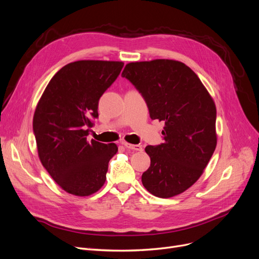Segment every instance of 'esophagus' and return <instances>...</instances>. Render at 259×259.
<instances>
[{"label": "esophagus", "mask_w": 259, "mask_h": 259, "mask_svg": "<svg viewBox=\"0 0 259 259\" xmlns=\"http://www.w3.org/2000/svg\"><path fill=\"white\" fill-rule=\"evenodd\" d=\"M123 145L127 149L132 150V151H143V147L141 145H132V144H129V143H126V142H124Z\"/></svg>", "instance_id": "34e87169"}]
</instances>
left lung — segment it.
I'll use <instances>...</instances> for the list:
<instances>
[{
  "mask_svg": "<svg viewBox=\"0 0 259 259\" xmlns=\"http://www.w3.org/2000/svg\"><path fill=\"white\" fill-rule=\"evenodd\" d=\"M122 77L143 96L150 117L164 122V142L145 149L151 164L142 182L156 197L177 196L200 178L215 150L214 102L199 77L180 61L131 62Z\"/></svg>",
  "mask_w": 259,
  "mask_h": 259,
  "instance_id": "left-lung-1",
  "label": "left lung"
}]
</instances>
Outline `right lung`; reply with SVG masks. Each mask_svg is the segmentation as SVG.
Listing matches in <instances>:
<instances>
[{
    "instance_id": "add662e5",
    "label": "right lung",
    "mask_w": 259,
    "mask_h": 259,
    "mask_svg": "<svg viewBox=\"0 0 259 259\" xmlns=\"http://www.w3.org/2000/svg\"><path fill=\"white\" fill-rule=\"evenodd\" d=\"M122 61L80 60L64 65L51 79L33 117L39 159L68 194L90 196L106 180L115 144L88 141L98 118L99 100L116 80Z\"/></svg>"
}]
</instances>
